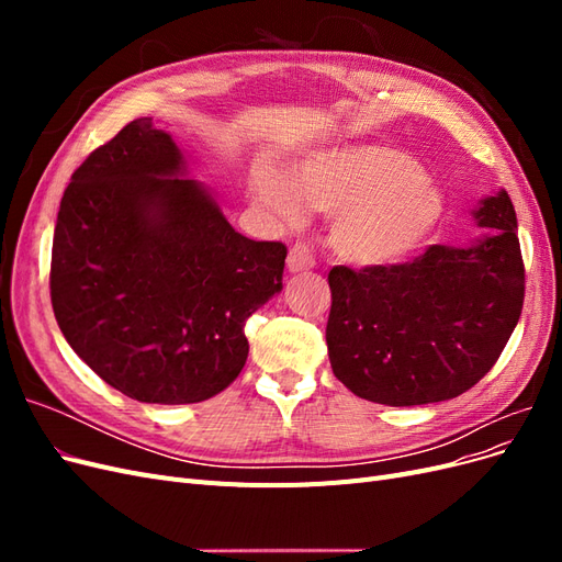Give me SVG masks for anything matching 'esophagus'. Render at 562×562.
Listing matches in <instances>:
<instances>
[{
	"label": "esophagus",
	"mask_w": 562,
	"mask_h": 562,
	"mask_svg": "<svg viewBox=\"0 0 562 562\" xmlns=\"http://www.w3.org/2000/svg\"><path fill=\"white\" fill-rule=\"evenodd\" d=\"M314 265H316V255L310 244L300 241L291 248V252H288V269H291L293 274H297V271H307Z\"/></svg>",
	"instance_id": "esophagus-1"
}]
</instances>
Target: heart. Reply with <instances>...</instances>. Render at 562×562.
Wrapping results in <instances>:
<instances>
[{
    "label": "heart",
    "instance_id": "1",
    "mask_svg": "<svg viewBox=\"0 0 562 562\" xmlns=\"http://www.w3.org/2000/svg\"><path fill=\"white\" fill-rule=\"evenodd\" d=\"M248 192L288 225L302 223L304 203L333 215V250L359 267L407 260L446 215L438 184L411 155L389 145L318 149L293 176L260 161L248 176Z\"/></svg>",
    "mask_w": 562,
    "mask_h": 562
}]
</instances>
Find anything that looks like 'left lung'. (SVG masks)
I'll use <instances>...</instances> for the list:
<instances>
[{"label":"left lung","instance_id":"1","mask_svg":"<svg viewBox=\"0 0 562 562\" xmlns=\"http://www.w3.org/2000/svg\"><path fill=\"white\" fill-rule=\"evenodd\" d=\"M471 246H429L413 262L333 267L326 342L335 378L382 405L464 394L497 363L522 312L525 267L512 196L473 209Z\"/></svg>","mask_w":562,"mask_h":562}]
</instances>
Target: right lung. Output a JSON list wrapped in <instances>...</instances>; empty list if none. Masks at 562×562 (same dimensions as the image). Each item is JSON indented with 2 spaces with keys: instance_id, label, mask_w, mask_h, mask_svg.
I'll return each instance as SVG.
<instances>
[{
  "instance_id": "add662e5",
  "label": "right lung",
  "mask_w": 562,
  "mask_h": 562,
  "mask_svg": "<svg viewBox=\"0 0 562 562\" xmlns=\"http://www.w3.org/2000/svg\"><path fill=\"white\" fill-rule=\"evenodd\" d=\"M285 246L236 232L151 116L93 149L63 194L50 250L58 326L98 378L140 403L227 389L248 316L281 293Z\"/></svg>"
}]
</instances>
